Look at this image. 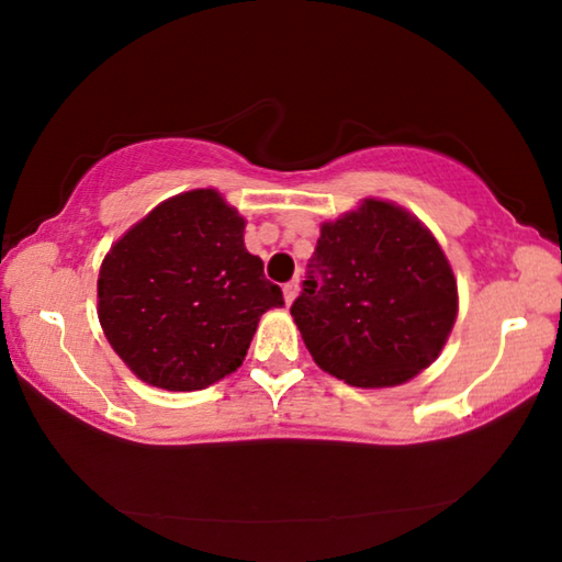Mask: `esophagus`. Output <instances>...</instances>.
Wrapping results in <instances>:
<instances>
[{
	"instance_id": "obj_1",
	"label": "esophagus",
	"mask_w": 562,
	"mask_h": 562,
	"mask_svg": "<svg viewBox=\"0 0 562 562\" xmlns=\"http://www.w3.org/2000/svg\"><path fill=\"white\" fill-rule=\"evenodd\" d=\"M282 292H284V302L292 304L294 300H297V294H300V282H297V280H290V282L282 288Z\"/></svg>"
}]
</instances>
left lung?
<instances>
[{
    "mask_svg": "<svg viewBox=\"0 0 562 562\" xmlns=\"http://www.w3.org/2000/svg\"><path fill=\"white\" fill-rule=\"evenodd\" d=\"M290 312L319 369L351 386H396L441 355L459 290L429 227L367 198L322 225Z\"/></svg>",
    "mask_w": 562,
    "mask_h": 562,
    "instance_id": "8db88e82",
    "label": "left lung"
}]
</instances>
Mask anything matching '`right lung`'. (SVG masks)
Wrapping results in <instances>:
<instances>
[{
	"label": "right lung",
	"mask_w": 562,
	"mask_h": 562,
	"mask_svg": "<svg viewBox=\"0 0 562 562\" xmlns=\"http://www.w3.org/2000/svg\"><path fill=\"white\" fill-rule=\"evenodd\" d=\"M245 221L213 188L154 207L113 243L99 272V322L146 384L195 392L243 364L282 290L245 250Z\"/></svg>",
	"instance_id": "add662e5"
}]
</instances>
